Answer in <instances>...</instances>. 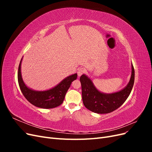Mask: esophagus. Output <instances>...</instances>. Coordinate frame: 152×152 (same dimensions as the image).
Segmentation results:
<instances>
[{
  "instance_id": "34e87169",
  "label": "esophagus",
  "mask_w": 152,
  "mask_h": 152,
  "mask_svg": "<svg viewBox=\"0 0 152 152\" xmlns=\"http://www.w3.org/2000/svg\"><path fill=\"white\" fill-rule=\"evenodd\" d=\"M85 72H86V70H85L84 68H79V69H78V72H77L78 76H79V77L81 76Z\"/></svg>"
}]
</instances>
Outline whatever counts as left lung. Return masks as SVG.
<instances>
[{
	"mask_svg": "<svg viewBox=\"0 0 152 152\" xmlns=\"http://www.w3.org/2000/svg\"><path fill=\"white\" fill-rule=\"evenodd\" d=\"M131 66L132 73L128 84L122 90L111 94L101 93L88 77L81 75L82 102L85 107L91 112L100 114L112 112L120 107L129 97L134 85V69L132 64Z\"/></svg>",
	"mask_w": 152,
	"mask_h": 152,
	"instance_id": "left-lung-1",
	"label": "left lung"
}]
</instances>
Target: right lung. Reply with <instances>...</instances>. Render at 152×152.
<instances>
[{
  "mask_svg": "<svg viewBox=\"0 0 152 152\" xmlns=\"http://www.w3.org/2000/svg\"><path fill=\"white\" fill-rule=\"evenodd\" d=\"M21 61L22 58L18 67V80L20 88L25 98L31 104L41 108H53L61 104L72 82L77 79V73L67 77L52 89L44 91H34L27 87L23 80L21 73Z\"/></svg>",
  "mask_w": 152,
  "mask_h": 152,
  "instance_id": "obj_1",
  "label": "right lung"
}]
</instances>
